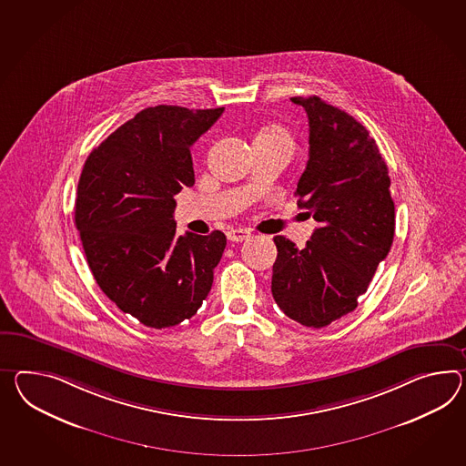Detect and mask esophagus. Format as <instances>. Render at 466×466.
Listing matches in <instances>:
<instances>
[{"mask_svg": "<svg viewBox=\"0 0 466 466\" xmlns=\"http://www.w3.org/2000/svg\"><path fill=\"white\" fill-rule=\"evenodd\" d=\"M249 238L250 232L246 228H230V230H228V238L232 242H242V240Z\"/></svg>", "mask_w": 466, "mask_h": 466, "instance_id": "esophagus-1", "label": "esophagus"}]
</instances>
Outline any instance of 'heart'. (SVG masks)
Listing matches in <instances>:
<instances>
[{
  "label": "heart",
  "mask_w": 466,
  "mask_h": 466,
  "mask_svg": "<svg viewBox=\"0 0 466 466\" xmlns=\"http://www.w3.org/2000/svg\"><path fill=\"white\" fill-rule=\"evenodd\" d=\"M262 135H271V137H286V133H284L283 129H278V127H273V129H269V131H266V133H262Z\"/></svg>",
  "instance_id": "obj_1"
}]
</instances>
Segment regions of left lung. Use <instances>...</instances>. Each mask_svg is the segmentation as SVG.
<instances>
[{
  "instance_id": "left-lung-1",
  "label": "left lung",
  "mask_w": 466,
  "mask_h": 466,
  "mask_svg": "<svg viewBox=\"0 0 466 466\" xmlns=\"http://www.w3.org/2000/svg\"><path fill=\"white\" fill-rule=\"evenodd\" d=\"M309 125V153L295 195L319 224L305 249L276 236L274 301L286 317L323 329L359 305L396 228L387 165L350 114L318 96L291 97Z\"/></svg>"
}]
</instances>
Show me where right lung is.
Returning a JSON list of instances; mask_svg holds the SVG:
<instances>
[{"label": "right lung", "instance_id": "right-lung-1", "mask_svg": "<svg viewBox=\"0 0 466 466\" xmlns=\"http://www.w3.org/2000/svg\"><path fill=\"white\" fill-rule=\"evenodd\" d=\"M224 113L147 107L92 149L80 173L76 226L94 279L121 311L168 329L202 307L228 238H177L175 195L195 183L190 147Z\"/></svg>", "mask_w": 466, "mask_h": 466}]
</instances>
